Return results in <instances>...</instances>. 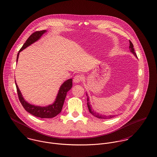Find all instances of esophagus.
I'll return each instance as SVG.
<instances>
[{"mask_svg": "<svg viewBox=\"0 0 157 157\" xmlns=\"http://www.w3.org/2000/svg\"><path fill=\"white\" fill-rule=\"evenodd\" d=\"M82 76H81V75H76V76L74 77V78H73V82H74L75 83H79V82H80V81L82 80Z\"/></svg>", "mask_w": 157, "mask_h": 157, "instance_id": "obj_1", "label": "esophagus"}]
</instances>
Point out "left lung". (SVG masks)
Segmentation results:
<instances>
[{
    "instance_id": "left-lung-1",
    "label": "left lung",
    "mask_w": 157,
    "mask_h": 157,
    "mask_svg": "<svg viewBox=\"0 0 157 157\" xmlns=\"http://www.w3.org/2000/svg\"><path fill=\"white\" fill-rule=\"evenodd\" d=\"M130 41V46H129V48H130V52H132L133 55L137 57V55L135 53V49H134V46H133V43H132V41L130 40H129ZM86 95H87V107H88V109H89V112L91 113V114H92L93 116H94L95 117H97V118H99V119H111V118H113L114 117H115V115H109V116H104V115H101V114H100L94 111V109H92V107H91V105L90 104V102H89V98L86 93Z\"/></svg>"
}]
</instances>
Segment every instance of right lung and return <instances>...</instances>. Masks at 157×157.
<instances>
[{"label": "right lung", "mask_w": 157, "mask_h": 157, "mask_svg": "<svg viewBox=\"0 0 157 157\" xmlns=\"http://www.w3.org/2000/svg\"><path fill=\"white\" fill-rule=\"evenodd\" d=\"M46 32V30H41V31H36L33 33L26 40V41L24 43L21 49L19 51L17 58H16V62H17L19 54L21 51H22L23 49L26 48L27 47L29 46L35 41H38L41 36ZM72 79H68V80L65 81L60 87L59 90L58 92V94L57 95L56 98L54 101V102L46 106H35L33 105H31L27 101H26L24 98H23L22 94L21 91L19 90V89L18 88V86L15 80V84L17 89V92L19 97V100L25 109L26 111L31 114L32 115L40 117V118H52L57 115H58L62 111L64 101L67 95V93L71 89L72 87Z\"/></svg>", "instance_id": "right-lung-1"}]
</instances>
